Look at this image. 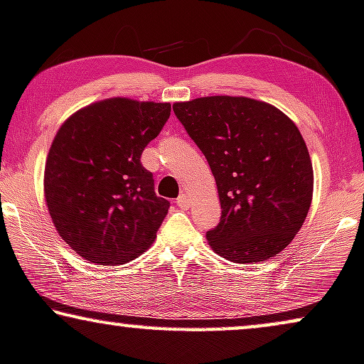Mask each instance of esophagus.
<instances>
[{"label": "esophagus", "instance_id": "34e87169", "mask_svg": "<svg viewBox=\"0 0 364 364\" xmlns=\"http://www.w3.org/2000/svg\"><path fill=\"white\" fill-rule=\"evenodd\" d=\"M176 205L180 209H188L189 208L188 194H180V196H178V199H176Z\"/></svg>", "mask_w": 364, "mask_h": 364}]
</instances>
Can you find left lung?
I'll return each instance as SVG.
<instances>
[{
    "mask_svg": "<svg viewBox=\"0 0 364 364\" xmlns=\"http://www.w3.org/2000/svg\"><path fill=\"white\" fill-rule=\"evenodd\" d=\"M208 160L220 222L213 250L234 263L268 259L289 245L312 200V161L286 114L250 97L209 96L173 106Z\"/></svg>",
    "mask_w": 364,
    "mask_h": 364,
    "instance_id": "obj_1",
    "label": "left lung"
}]
</instances>
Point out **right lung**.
<instances>
[{"label": "right lung", "instance_id": "obj_1", "mask_svg": "<svg viewBox=\"0 0 364 364\" xmlns=\"http://www.w3.org/2000/svg\"><path fill=\"white\" fill-rule=\"evenodd\" d=\"M168 102L112 97L75 112L48 150L43 188L65 242L91 263L124 264L155 240L170 208L140 156L170 119Z\"/></svg>", "mask_w": 364, "mask_h": 364}]
</instances>
